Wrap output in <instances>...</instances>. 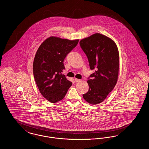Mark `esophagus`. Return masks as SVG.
Segmentation results:
<instances>
[{
  "label": "esophagus",
  "mask_w": 149,
  "mask_h": 149,
  "mask_svg": "<svg viewBox=\"0 0 149 149\" xmlns=\"http://www.w3.org/2000/svg\"><path fill=\"white\" fill-rule=\"evenodd\" d=\"M80 80H81L80 79H76V78L75 79V82H77V83L80 81Z\"/></svg>",
  "instance_id": "34e87169"
}]
</instances>
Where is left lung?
<instances>
[{
	"instance_id": "8db88e82",
	"label": "left lung",
	"mask_w": 149,
	"mask_h": 149,
	"mask_svg": "<svg viewBox=\"0 0 149 149\" xmlns=\"http://www.w3.org/2000/svg\"><path fill=\"white\" fill-rule=\"evenodd\" d=\"M80 45L88 57L91 69L95 70L87 81L89 91L83 97L89 103L98 104L106 98L117 82L118 50L111 38L98 33L82 39Z\"/></svg>"
}]
</instances>
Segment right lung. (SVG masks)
I'll return each mask as SVG.
<instances>
[{
  "label": "right lung",
  "mask_w": 149,
  "mask_h": 149,
  "mask_svg": "<svg viewBox=\"0 0 149 149\" xmlns=\"http://www.w3.org/2000/svg\"><path fill=\"white\" fill-rule=\"evenodd\" d=\"M78 42L79 40L51 36L41 43L36 52L33 64L34 78L41 94L51 103L63 99L72 85L62 72L65 58Z\"/></svg>",
  "instance_id": "right-lung-1"
}]
</instances>
